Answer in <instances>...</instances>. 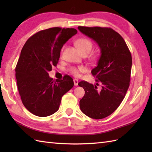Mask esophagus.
I'll return each mask as SVG.
<instances>
[{
  "instance_id": "obj_1",
  "label": "esophagus",
  "mask_w": 152,
  "mask_h": 152,
  "mask_svg": "<svg viewBox=\"0 0 152 152\" xmlns=\"http://www.w3.org/2000/svg\"><path fill=\"white\" fill-rule=\"evenodd\" d=\"M74 86H78V80H76V79H74Z\"/></svg>"
}]
</instances>
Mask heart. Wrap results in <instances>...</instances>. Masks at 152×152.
Listing matches in <instances>:
<instances>
[{
    "label": "heart",
    "instance_id": "1",
    "mask_svg": "<svg viewBox=\"0 0 152 152\" xmlns=\"http://www.w3.org/2000/svg\"><path fill=\"white\" fill-rule=\"evenodd\" d=\"M75 44L76 47L78 48L79 50L82 53H89L91 51L93 48L92 42L87 38H81L77 40L75 42ZM64 47L61 48V54L63 53ZM86 70V68L83 66H73L71 67L69 69L70 72L73 76L78 77L81 72H84Z\"/></svg>",
    "mask_w": 152,
    "mask_h": 152
}]
</instances>
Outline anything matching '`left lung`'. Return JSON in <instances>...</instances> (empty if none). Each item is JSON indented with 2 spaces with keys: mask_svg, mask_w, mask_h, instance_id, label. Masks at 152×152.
I'll list each match as a JSON object with an SVG mask.
<instances>
[{
  "mask_svg": "<svg viewBox=\"0 0 152 152\" xmlns=\"http://www.w3.org/2000/svg\"><path fill=\"white\" fill-rule=\"evenodd\" d=\"M80 32L92 38L101 49L96 66L91 70L99 85L86 81L78 83L85 91L80 101V110L88 117L100 119L112 114L124 100L130 85L132 57L124 38L111 28L78 27Z\"/></svg>",
  "mask_w": 152,
  "mask_h": 152,
  "instance_id": "obj_1",
  "label": "left lung"
}]
</instances>
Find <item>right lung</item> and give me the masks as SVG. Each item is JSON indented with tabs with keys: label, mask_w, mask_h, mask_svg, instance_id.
<instances>
[{
	"label": "right lung",
	"mask_w": 152,
	"mask_h": 152,
	"mask_svg": "<svg viewBox=\"0 0 152 152\" xmlns=\"http://www.w3.org/2000/svg\"><path fill=\"white\" fill-rule=\"evenodd\" d=\"M77 32L73 28H50L33 34L23 47L15 78L23 104L33 114L46 117L54 114L62 96L73 88L70 76L54 81L48 72L57 66L63 45Z\"/></svg>",
	"instance_id": "1"
}]
</instances>
